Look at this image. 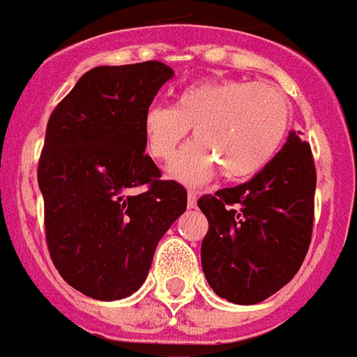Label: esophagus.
<instances>
[{"instance_id":"34e87169","label":"esophagus","mask_w":357,"mask_h":357,"mask_svg":"<svg viewBox=\"0 0 357 357\" xmlns=\"http://www.w3.org/2000/svg\"><path fill=\"white\" fill-rule=\"evenodd\" d=\"M196 204H198V196H196V192H188V202H186V206H188V209H194L196 207Z\"/></svg>"}]
</instances>
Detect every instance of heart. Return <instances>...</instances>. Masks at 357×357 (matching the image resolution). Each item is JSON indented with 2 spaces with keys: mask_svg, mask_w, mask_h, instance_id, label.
I'll use <instances>...</instances> for the list:
<instances>
[{
  "mask_svg": "<svg viewBox=\"0 0 357 357\" xmlns=\"http://www.w3.org/2000/svg\"><path fill=\"white\" fill-rule=\"evenodd\" d=\"M290 125V103L279 88L240 78H211L184 86L173 105L155 103L142 119L151 158L167 161L186 134L196 140L169 165L184 184H202L221 169L227 181H242L269 165Z\"/></svg>",
  "mask_w": 357,
  "mask_h": 357,
  "instance_id": "heart-1",
  "label": "heart"
}]
</instances>
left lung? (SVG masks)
<instances>
[{"instance_id": "left-lung-1", "label": "left lung", "mask_w": 357, "mask_h": 357, "mask_svg": "<svg viewBox=\"0 0 357 357\" xmlns=\"http://www.w3.org/2000/svg\"><path fill=\"white\" fill-rule=\"evenodd\" d=\"M315 165L310 144H287L248 183L198 199L209 223L202 269L217 296L259 304L288 284L312 242Z\"/></svg>"}]
</instances>
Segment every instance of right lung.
<instances>
[{"label":"right lung","instance_id":"right-lung-1","mask_svg":"<svg viewBox=\"0 0 357 357\" xmlns=\"http://www.w3.org/2000/svg\"><path fill=\"white\" fill-rule=\"evenodd\" d=\"M173 77L159 61L96 67L47 121L38 165L45 240L59 275L93 300L142 287L159 240L186 211L184 186L161 181L144 153V113Z\"/></svg>","mask_w":357,"mask_h":357}]
</instances>
